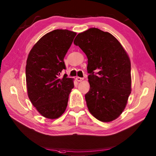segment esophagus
I'll return each instance as SVG.
<instances>
[{"label":"esophagus","instance_id":"1","mask_svg":"<svg viewBox=\"0 0 156 156\" xmlns=\"http://www.w3.org/2000/svg\"><path fill=\"white\" fill-rule=\"evenodd\" d=\"M76 80H77L78 82H82V80H84V79L83 78H80V77H76Z\"/></svg>","mask_w":156,"mask_h":156}]
</instances>
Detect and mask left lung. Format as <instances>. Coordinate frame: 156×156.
Segmentation results:
<instances>
[{
  "label": "left lung",
  "instance_id": "obj_1",
  "mask_svg": "<svg viewBox=\"0 0 156 156\" xmlns=\"http://www.w3.org/2000/svg\"><path fill=\"white\" fill-rule=\"evenodd\" d=\"M74 44L88 58L90 90L85 100L89 112L102 122L115 120L125 110L131 92L127 51L112 34L94 27L78 34Z\"/></svg>",
  "mask_w": 156,
  "mask_h": 156
}]
</instances>
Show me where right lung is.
<instances>
[{"mask_svg":"<svg viewBox=\"0 0 156 156\" xmlns=\"http://www.w3.org/2000/svg\"><path fill=\"white\" fill-rule=\"evenodd\" d=\"M76 33L56 29L44 35L34 45L26 62L29 100L43 117L58 119L65 112L74 79L60 74L66 69L64 58Z\"/></svg>","mask_w":156,"mask_h":156,"instance_id":"obj_1","label":"right lung"}]
</instances>
